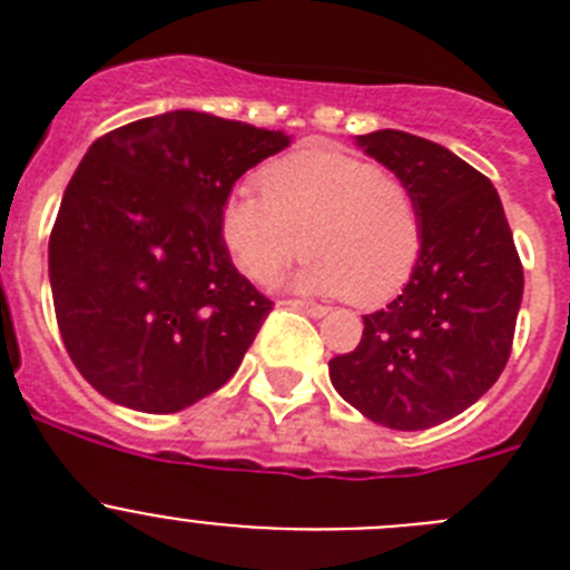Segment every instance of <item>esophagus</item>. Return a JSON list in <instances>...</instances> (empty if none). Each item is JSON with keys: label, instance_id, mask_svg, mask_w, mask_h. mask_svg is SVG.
Listing matches in <instances>:
<instances>
[{"label": "esophagus", "instance_id": "obj_1", "mask_svg": "<svg viewBox=\"0 0 570 570\" xmlns=\"http://www.w3.org/2000/svg\"><path fill=\"white\" fill-rule=\"evenodd\" d=\"M291 308H296V311H302V314H308V316H314V320H322V316L328 314V308H325V305H314V302H302V299H291L288 302Z\"/></svg>", "mask_w": 570, "mask_h": 570}]
</instances>
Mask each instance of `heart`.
Listing matches in <instances>:
<instances>
[{"instance_id": "obj_1", "label": "heart", "mask_w": 570, "mask_h": 570, "mask_svg": "<svg viewBox=\"0 0 570 570\" xmlns=\"http://www.w3.org/2000/svg\"><path fill=\"white\" fill-rule=\"evenodd\" d=\"M262 190L239 185L219 210L225 248L250 279H276L308 250L294 288L380 305L405 285L420 259L414 190L362 156L296 150L262 170Z\"/></svg>"}]
</instances>
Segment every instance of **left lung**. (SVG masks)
Listing matches in <instances>:
<instances>
[{"label":"left lung","instance_id":"left-lung-1","mask_svg":"<svg viewBox=\"0 0 570 570\" xmlns=\"http://www.w3.org/2000/svg\"><path fill=\"white\" fill-rule=\"evenodd\" d=\"M371 159L411 185L422 248L387 308L362 316L360 345L328 362L336 394L376 425L425 431L485 394L511 356L522 265L488 176L405 130L356 136Z\"/></svg>","mask_w":570,"mask_h":570}]
</instances>
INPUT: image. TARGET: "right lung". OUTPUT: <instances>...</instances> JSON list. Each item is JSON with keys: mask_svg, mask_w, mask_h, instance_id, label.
Masks as SVG:
<instances>
[{"mask_svg": "<svg viewBox=\"0 0 570 570\" xmlns=\"http://www.w3.org/2000/svg\"><path fill=\"white\" fill-rule=\"evenodd\" d=\"M285 130L168 110L99 136L48 242L59 334L105 400L174 414L236 374L271 299L230 262L219 210Z\"/></svg>", "mask_w": 570, "mask_h": 570, "instance_id": "add662e5", "label": "right lung"}]
</instances>
